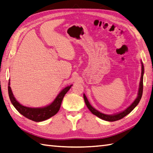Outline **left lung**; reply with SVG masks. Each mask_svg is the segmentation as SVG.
Here are the masks:
<instances>
[{"label": "left lung", "instance_id": "8db88e82", "mask_svg": "<svg viewBox=\"0 0 153 153\" xmlns=\"http://www.w3.org/2000/svg\"><path fill=\"white\" fill-rule=\"evenodd\" d=\"M141 64H142V73H141V77H140V82L139 93H138V97H137V99H135L134 101L132 103V105L131 106H129L126 109V110H125L121 112H120V113H119V114H114V115H107V114L101 113V112H100L99 111H98L97 110H96V109L94 108L93 106H92L90 105V103H89L88 100H87V98H86V96H85V94H83V97H84L86 105V106H87L89 110H90V111L92 112V113H93L94 115H96L97 117H99L100 119L106 120V121H110V122L116 121V120L121 119H123V117H125V116H126V115L130 113V112L132 110H133V109L135 107H136L138 104H139V102H140V100L141 99V97H142V95H143L144 66H143V62H141Z\"/></svg>", "mask_w": 153, "mask_h": 153}]
</instances>
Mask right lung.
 Returning <instances> with one entry per match:
<instances>
[{
  "mask_svg": "<svg viewBox=\"0 0 153 153\" xmlns=\"http://www.w3.org/2000/svg\"><path fill=\"white\" fill-rule=\"evenodd\" d=\"M10 85V82L8 83V95L11 102L17 111L21 113L23 116L25 117L27 119L33 120L35 122H41L49 118L52 117L54 115H55L58 111H59L60 105L62 101L63 98H64L65 94L69 91L71 86H67L62 91L58 94L55 100H54L53 103H51L47 106L44 108H29L27 106H22L21 105L14 97L13 94L11 91Z\"/></svg>",
  "mask_w": 153,
  "mask_h": 153,
  "instance_id": "1",
  "label": "right lung"
}]
</instances>
